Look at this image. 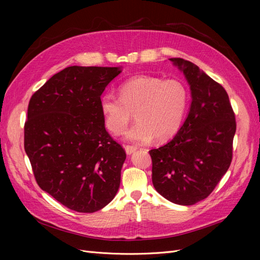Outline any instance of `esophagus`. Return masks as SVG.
Masks as SVG:
<instances>
[{
  "instance_id": "34e87169",
  "label": "esophagus",
  "mask_w": 260,
  "mask_h": 260,
  "mask_svg": "<svg viewBox=\"0 0 260 260\" xmlns=\"http://www.w3.org/2000/svg\"><path fill=\"white\" fill-rule=\"evenodd\" d=\"M124 148H125V152H127V154H128V155L132 154L133 152L137 151V149H138V147H137V146H135V145H125V146H124Z\"/></svg>"
}]
</instances>
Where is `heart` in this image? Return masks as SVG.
<instances>
[{"label":"heart","instance_id":"b5f03b06","mask_svg":"<svg viewBox=\"0 0 260 260\" xmlns=\"http://www.w3.org/2000/svg\"><path fill=\"white\" fill-rule=\"evenodd\" d=\"M118 93L119 99L104 94L100 103L105 127L113 135H122L133 114L137 123L125 137L136 142L147 143L153 138L165 142L179 131L188 100L181 81L139 76L122 83Z\"/></svg>","mask_w":260,"mask_h":260}]
</instances>
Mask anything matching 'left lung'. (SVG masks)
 <instances>
[{
	"label": "left lung",
	"mask_w": 260,
	"mask_h": 260,
	"mask_svg": "<svg viewBox=\"0 0 260 260\" xmlns=\"http://www.w3.org/2000/svg\"><path fill=\"white\" fill-rule=\"evenodd\" d=\"M170 60L185 75L192 103L176 137L149 151L152 181L165 199L190 206L208 198L229 169L237 121L221 84L191 61Z\"/></svg>",
	"instance_id": "1"
}]
</instances>
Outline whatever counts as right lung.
Instances as JSON below:
<instances>
[{"label":"right lung","mask_w":260,"mask_h":260,"mask_svg":"<svg viewBox=\"0 0 260 260\" xmlns=\"http://www.w3.org/2000/svg\"><path fill=\"white\" fill-rule=\"evenodd\" d=\"M120 72L70 66L29 101L23 145L37 183L78 212L105 207L119 188L125 151L106 131L100 103Z\"/></svg>","instance_id":"1"}]
</instances>
